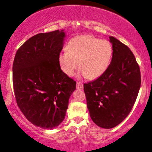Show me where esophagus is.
Returning a JSON list of instances; mask_svg holds the SVG:
<instances>
[{"instance_id": "1", "label": "esophagus", "mask_w": 152, "mask_h": 152, "mask_svg": "<svg viewBox=\"0 0 152 152\" xmlns=\"http://www.w3.org/2000/svg\"><path fill=\"white\" fill-rule=\"evenodd\" d=\"M76 88H77L78 90H83V85L82 84L81 82L78 81L77 83H76Z\"/></svg>"}]
</instances>
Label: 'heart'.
<instances>
[{"instance_id": "heart-1", "label": "heart", "mask_w": 152, "mask_h": 152, "mask_svg": "<svg viewBox=\"0 0 152 152\" xmlns=\"http://www.w3.org/2000/svg\"><path fill=\"white\" fill-rule=\"evenodd\" d=\"M113 48L111 43L88 35L73 38L67 45V50L58 55V64L68 76L74 74L78 66L79 74L89 79L99 77L109 66Z\"/></svg>"}]
</instances>
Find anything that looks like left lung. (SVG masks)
<instances>
[{"instance_id": "8db88e82", "label": "left lung", "mask_w": 152, "mask_h": 152, "mask_svg": "<svg viewBox=\"0 0 152 152\" xmlns=\"http://www.w3.org/2000/svg\"><path fill=\"white\" fill-rule=\"evenodd\" d=\"M111 64L97 79L83 84L87 108L97 126L114 128L132 111L141 86V74L133 53L113 36Z\"/></svg>"}]
</instances>
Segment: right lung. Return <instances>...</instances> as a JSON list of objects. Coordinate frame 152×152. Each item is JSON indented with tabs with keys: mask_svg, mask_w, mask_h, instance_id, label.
Returning a JSON list of instances; mask_svg holds the SVG:
<instances>
[{
	"mask_svg": "<svg viewBox=\"0 0 152 152\" xmlns=\"http://www.w3.org/2000/svg\"><path fill=\"white\" fill-rule=\"evenodd\" d=\"M64 30L35 35L15 53L13 84L17 104L31 123L52 129L64 121L76 82L61 69Z\"/></svg>",
	"mask_w": 152,
	"mask_h": 152,
	"instance_id": "add662e5",
	"label": "right lung"
}]
</instances>
